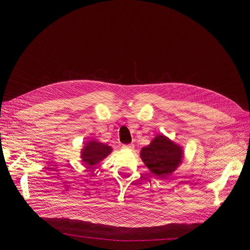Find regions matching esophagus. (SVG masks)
<instances>
[{
	"instance_id": "esophagus-1",
	"label": "esophagus",
	"mask_w": 250,
	"mask_h": 250,
	"mask_svg": "<svg viewBox=\"0 0 250 250\" xmlns=\"http://www.w3.org/2000/svg\"><path fill=\"white\" fill-rule=\"evenodd\" d=\"M123 148L127 149V150H132L134 148V146L133 145H125V146H123Z\"/></svg>"
}]
</instances>
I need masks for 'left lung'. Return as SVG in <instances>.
<instances>
[{
	"instance_id": "left-lung-1",
	"label": "left lung",
	"mask_w": 250,
	"mask_h": 250,
	"mask_svg": "<svg viewBox=\"0 0 250 250\" xmlns=\"http://www.w3.org/2000/svg\"><path fill=\"white\" fill-rule=\"evenodd\" d=\"M140 158L156 178L166 179L182 164L184 150L181 146L161 133L147 146L141 148Z\"/></svg>"
}]
</instances>
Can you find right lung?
Returning a JSON list of instances; mask_svg holds the SVG:
<instances>
[{
	"instance_id": "right-lung-1",
	"label": "right lung",
	"mask_w": 250,
	"mask_h": 250,
	"mask_svg": "<svg viewBox=\"0 0 250 250\" xmlns=\"http://www.w3.org/2000/svg\"><path fill=\"white\" fill-rule=\"evenodd\" d=\"M112 151L113 148L110 146L103 144V142L96 139H91L84 142V146L80 152V157L86 167L92 169L95 165L103 161Z\"/></svg>"
}]
</instances>
